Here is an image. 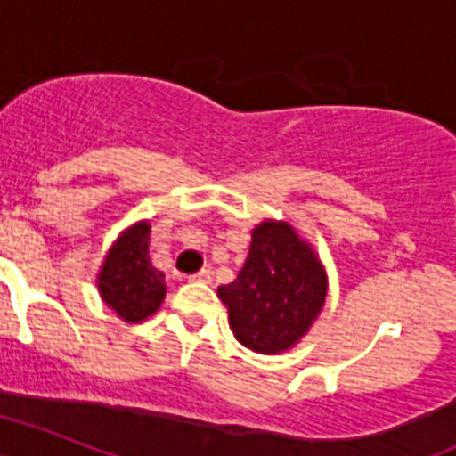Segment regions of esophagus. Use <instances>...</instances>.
Listing matches in <instances>:
<instances>
[{
	"mask_svg": "<svg viewBox=\"0 0 456 456\" xmlns=\"http://www.w3.org/2000/svg\"><path fill=\"white\" fill-rule=\"evenodd\" d=\"M210 278H213V273H210L208 269H201V271H197V273H194L192 278H190V281H194V282H210Z\"/></svg>",
	"mask_w": 456,
	"mask_h": 456,
	"instance_id": "34e87169",
	"label": "esophagus"
}]
</instances>
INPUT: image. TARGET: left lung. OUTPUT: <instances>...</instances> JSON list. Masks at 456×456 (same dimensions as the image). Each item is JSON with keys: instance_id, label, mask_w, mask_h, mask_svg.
<instances>
[{"instance_id": "8db88e82", "label": "left lung", "mask_w": 456, "mask_h": 456, "mask_svg": "<svg viewBox=\"0 0 456 456\" xmlns=\"http://www.w3.org/2000/svg\"><path fill=\"white\" fill-rule=\"evenodd\" d=\"M236 340L262 354L289 350L305 336L327 299V273L313 248L287 222L252 229L239 278L217 289Z\"/></svg>"}]
</instances>
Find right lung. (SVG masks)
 Instances as JSON below:
<instances>
[{
    "instance_id": "right-lung-1",
    "label": "right lung",
    "mask_w": 456,
    "mask_h": 456,
    "mask_svg": "<svg viewBox=\"0 0 456 456\" xmlns=\"http://www.w3.org/2000/svg\"><path fill=\"white\" fill-rule=\"evenodd\" d=\"M151 224L136 222L106 255L99 271V294L125 322H143L162 305L164 273L151 262Z\"/></svg>"
}]
</instances>
